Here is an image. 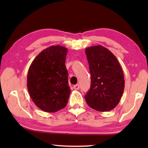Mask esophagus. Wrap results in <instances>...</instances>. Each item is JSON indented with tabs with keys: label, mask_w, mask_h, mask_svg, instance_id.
Masks as SVG:
<instances>
[{
	"label": "esophagus",
	"mask_w": 148,
	"mask_h": 148,
	"mask_svg": "<svg viewBox=\"0 0 148 148\" xmlns=\"http://www.w3.org/2000/svg\"><path fill=\"white\" fill-rule=\"evenodd\" d=\"M74 89L76 90H78L79 89V84H76V85H75V86H74Z\"/></svg>",
	"instance_id": "obj_1"
}]
</instances>
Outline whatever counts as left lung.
<instances>
[{"label":"left lung","mask_w":148,"mask_h":148,"mask_svg":"<svg viewBox=\"0 0 148 148\" xmlns=\"http://www.w3.org/2000/svg\"><path fill=\"white\" fill-rule=\"evenodd\" d=\"M86 54L91 77V87L85 95L86 101L97 111H110L118 104L124 91L121 65L116 56L101 45L87 47Z\"/></svg>","instance_id":"1"}]
</instances>
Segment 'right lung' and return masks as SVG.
Instances as JSON below:
<instances>
[{
  "label": "right lung",
  "mask_w": 148,
  "mask_h": 148,
  "mask_svg": "<svg viewBox=\"0 0 148 148\" xmlns=\"http://www.w3.org/2000/svg\"><path fill=\"white\" fill-rule=\"evenodd\" d=\"M68 49L51 46L32 62L27 75V89L32 102L46 112H56L66 106L71 89L65 60Z\"/></svg>",
  "instance_id": "obj_1"
}]
</instances>
